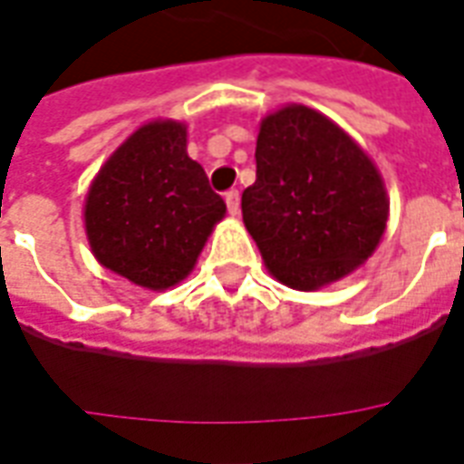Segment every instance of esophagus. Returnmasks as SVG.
Here are the masks:
<instances>
[{
  "instance_id": "esophagus-1",
  "label": "esophagus",
  "mask_w": 464,
  "mask_h": 464,
  "mask_svg": "<svg viewBox=\"0 0 464 464\" xmlns=\"http://www.w3.org/2000/svg\"><path fill=\"white\" fill-rule=\"evenodd\" d=\"M226 206H228V214L238 216V211H241V194L236 188L226 194Z\"/></svg>"
}]
</instances>
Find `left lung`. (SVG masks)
I'll use <instances>...</instances> for the list:
<instances>
[{"mask_svg": "<svg viewBox=\"0 0 464 464\" xmlns=\"http://www.w3.org/2000/svg\"><path fill=\"white\" fill-rule=\"evenodd\" d=\"M256 164L243 223L276 280L312 293L372 258L389 194L372 157L334 120L297 102L267 112Z\"/></svg>", "mask_w": 464, "mask_h": 464, "instance_id": "1", "label": "left lung"}]
</instances>
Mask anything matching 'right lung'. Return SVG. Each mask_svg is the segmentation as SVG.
<instances>
[{"label": "right lung", "instance_id": "add662e5", "mask_svg": "<svg viewBox=\"0 0 464 464\" xmlns=\"http://www.w3.org/2000/svg\"><path fill=\"white\" fill-rule=\"evenodd\" d=\"M226 204L187 154V125L150 120L110 154L83 206L95 260L162 293L194 270Z\"/></svg>", "mask_w": 464, "mask_h": 464}]
</instances>
